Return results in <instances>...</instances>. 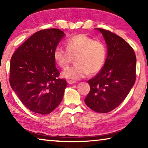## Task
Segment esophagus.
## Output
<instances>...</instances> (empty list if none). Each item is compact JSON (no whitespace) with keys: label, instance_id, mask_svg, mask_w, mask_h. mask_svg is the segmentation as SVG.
<instances>
[{"label":"esophagus","instance_id":"1","mask_svg":"<svg viewBox=\"0 0 148 148\" xmlns=\"http://www.w3.org/2000/svg\"><path fill=\"white\" fill-rule=\"evenodd\" d=\"M67 83H68L69 84H75L76 83V82L75 81H73V80H68V81H67Z\"/></svg>","mask_w":148,"mask_h":148}]
</instances>
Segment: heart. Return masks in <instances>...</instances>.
<instances>
[{"label":"heart","mask_w":148,"mask_h":148,"mask_svg":"<svg viewBox=\"0 0 148 148\" xmlns=\"http://www.w3.org/2000/svg\"><path fill=\"white\" fill-rule=\"evenodd\" d=\"M66 49L57 47L53 57L61 69L68 67L74 58L73 66L62 72L65 78L79 79L89 74L98 73L104 66L107 56L105 44L99 40H94L86 34H80L71 37L66 42Z\"/></svg>","instance_id":"obj_1"}]
</instances>
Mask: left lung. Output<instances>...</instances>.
Masks as SVG:
<instances>
[{
  "instance_id": "1",
  "label": "left lung",
  "mask_w": 148,
  "mask_h": 148,
  "mask_svg": "<svg viewBox=\"0 0 148 148\" xmlns=\"http://www.w3.org/2000/svg\"><path fill=\"white\" fill-rule=\"evenodd\" d=\"M97 29L107 44V58L100 72L87 81L90 91L85 103L95 112L108 113L124 101L133 87L136 57L132 47L121 37L107 30Z\"/></svg>"
}]
</instances>
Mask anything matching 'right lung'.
I'll return each mask as SVG.
<instances>
[{
  "label": "right lung",
  "instance_id": "obj_1",
  "mask_svg": "<svg viewBox=\"0 0 148 148\" xmlns=\"http://www.w3.org/2000/svg\"><path fill=\"white\" fill-rule=\"evenodd\" d=\"M64 36L58 29L35 32L12 55L9 81L20 101L31 112L48 114L61 103L66 81L59 78L53 52Z\"/></svg>",
  "mask_w": 148,
  "mask_h": 148
}]
</instances>
